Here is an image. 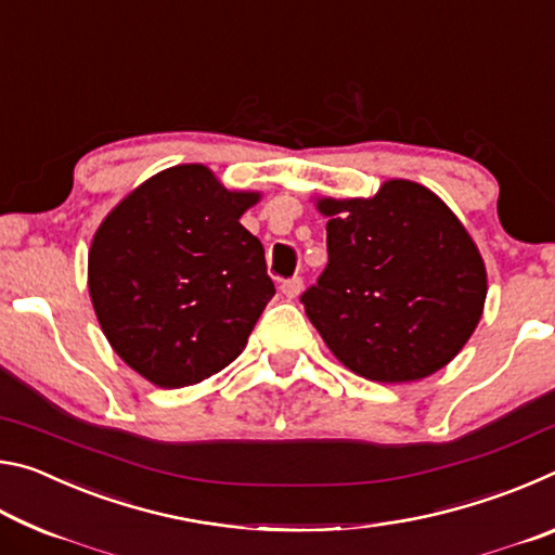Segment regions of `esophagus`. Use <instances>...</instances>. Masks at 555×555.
<instances>
[{"mask_svg":"<svg viewBox=\"0 0 555 555\" xmlns=\"http://www.w3.org/2000/svg\"><path fill=\"white\" fill-rule=\"evenodd\" d=\"M300 291H304V279H300V276L286 279L284 284H281V294H284L286 298H296Z\"/></svg>","mask_w":555,"mask_h":555,"instance_id":"34e87169","label":"esophagus"}]
</instances>
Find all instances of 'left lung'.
Listing matches in <instances>:
<instances>
[{"instance_id": "8db88e82", "label": "left lung", "mask_w": 555, "mask_h": 555, "mask_svg": "<svg viewBox=\"0 0 555 555\" xmlns=\"http://www.w3.org/2000/svg\"><path fill=\"white\" fill-rule=\"evenodd\" d=\"M327 264L300 296L345 367L372 382H416L453 360L480 323L487 274L448 205L411 181L370 201L318 203Z\"/></svg>"}]
</instances>
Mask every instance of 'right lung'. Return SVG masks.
I'll return each mask as SVG.
<instances>
[{
	"label": "right lung",
	"instance_id": "obj_1",
	"mask_svg": "<svg viewBox=\"0 0 555 555\" xmlns=\"http://www.w3.org/2000/svg\"><path fill=\"white\" fill-rule=\"evenodd\" d=\"M259 193H232L201 164L129 193L92 240L90 298L109 345L164 389L198 384L237 357L274 281L242 228Z\"/></svg>",
	"mask_w": 555,
	"mask_h": 555
}]
</instances>
